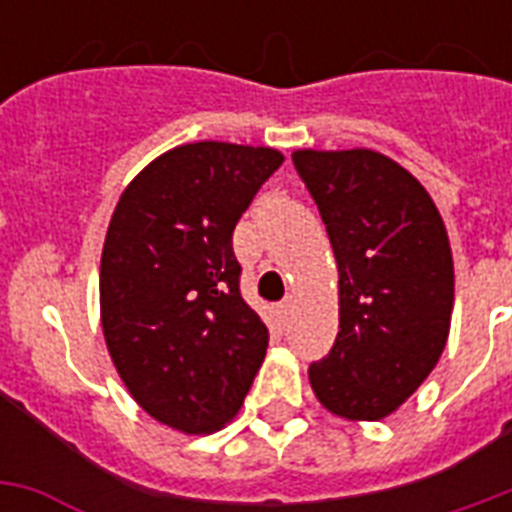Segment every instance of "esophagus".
I'll list each match as a JSON object with an SVG mask.
<instances>
[{
	"mask_svg": "<svg viewBox=\"0 0 512 512\" xmlns=\"http://www.w3.org/2000/svg\"><path fill=\"white\" fill-rule=\"evenodd\" d=\"M292 308H295V300H292V297H284V300L279 303L281 321H289V316H292Z\"/></svg>",
	"mask_w": 512,
	"mask_h": 512,
	"instance_id": "obj_1",
	"label": "esophagus"
}]
</instances>
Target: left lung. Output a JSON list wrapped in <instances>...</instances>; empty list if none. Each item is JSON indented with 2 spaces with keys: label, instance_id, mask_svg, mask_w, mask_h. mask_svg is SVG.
Masks as SVG:
<instances>
[{
  "label": "left lung",
  "instance_id": "left-lung-1",
  "mask_svg": "<svg viewBox=\"0 0 512 512\" xmlns=\"http://www.w3.org/2000/svg\"><path fill=\"white\" fill-rule=\"evenodd\" d=\"M297 175L327 225L340 273V332L308 369L345 420L396 412L444 353L454 263L444 220L420 180L388 156L295 151Z\"/></svg>",
  "mask_w": 512,
  "mask_h": 512
}]
</instances>
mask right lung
I'll return each instance as SVG.
<instances>
[{"label":"right lung","mask_w":512,"mask_h":512,"mask_svg":"<svg viewBox=\"0 0 512 512\" xmlns=\"http://www.w3.org/2000/svg\"><path fill=\"white\" fill-rule=\"evenodd\" d=\"M281 162L273 148L177 146L124 188L108 223V353L132 398L170 428H223L263 364L268 329L241 297L233 228Z\"/></svg>","instance_id":"1"}]
</instances>
